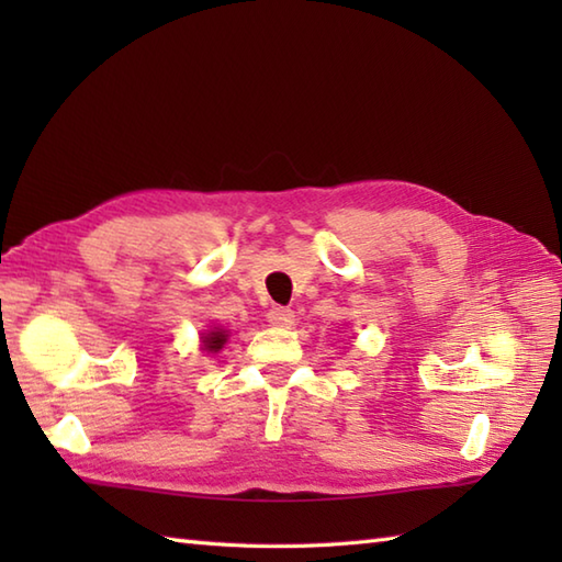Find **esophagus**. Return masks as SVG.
Listing matches in <instances>:
<instances>
[{
	"label": "esophagus",
	"mask_w": 562,
	"mask_h": 562,
	"mask_svg": "<svg viewBox=\"0 0 562 562\" xmlns=\"http://www.w3.org/2000/svg\"><path fill=\"white\" fill-rule=\"evenodd\" d=\"M268 321L278 328H290L294 324V312H292V308H284V306H272L268 312Z\"/></svg>",
	"instance_id": "esophagus-1"
}]
</instances>
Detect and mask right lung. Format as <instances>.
Masks as SVG:
<instances>
[{
  "label": "right lung",
  "mask_w": 562,
  "mask_h": 562,
  "mask_svg": "<svg viewBox=\"0 0 562 562\" xmlns=\"http://www.w3.org/2000/svg\"><path fill=\"white\" fill-rule=\"evenodd\" d=\"M205 350H210V352H217V350H222L224 348V342H226V333L224 330H212V333H207L205 336Z\"/></svg>",
  "instance_id": "right-lung-1"
}]
</instances>
